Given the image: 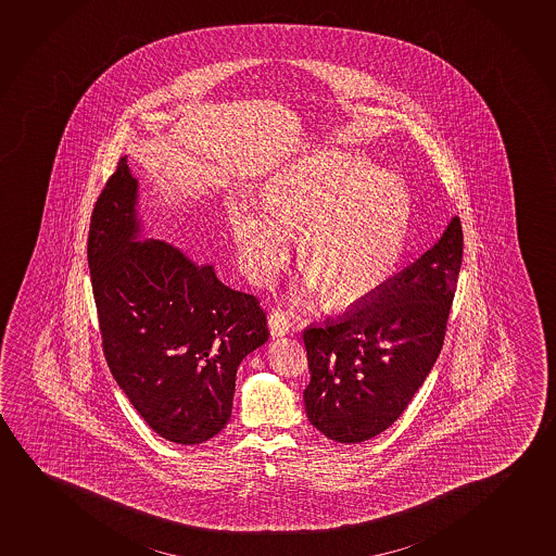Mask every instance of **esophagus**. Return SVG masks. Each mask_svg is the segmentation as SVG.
Returning a JSON list of instances; mask_svg holds the SVG:
<instances>
[{"instance_id":"34e87169","label":"esophagus","mask_w":556,"mask_h":556,"mask_svg":"<svg viewBox=\"0 0 556 556\" xmlns=\"http://www.w3.org/2000/svg\"><path fill=\"white\" fill-rule=\"evenodd\" d=\"M269 332H271V337H282V334H287L290 329V317L285 314L282 309H275L269 314Z\"/></svg>"}]
</instances>
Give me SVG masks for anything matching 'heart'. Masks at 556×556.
<instances>
[{
    "label": "heart",
    "mask_w": 556,
    "mask_h": 556,
    "mask_svg": "<svg viewBox=\"0 0 556 556\" xmlns=\"http://www.w3.org/2000/svg\"><path fill=\"white\" fill-rule=\"evenodd\" d=\"M267 210L237 206L231 227L244 266L269 281L290 252V229H303L300 262L307 289L330 304H350L382 287L402 262L413 201L400 177L357 154L329 151L289 164L260 194Z\"/></svg>",
    "instance_id": "heart-1"
}]
</instances>
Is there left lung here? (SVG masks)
Masks as SVG:
<instances>
[{"label":"left lung","mask_w":556,"mask_h":556,"mask_svg":"<svg viewBox=\"0 0 556 556\" xmlns=\"http://www.w3.org/2000/svg\"><path fill=\"white\" fill-rule=\"evenodd\" d=\"M463 262L459 217L432 249L359 306L304 330L307 419L340 443L384 432L442 352Z\"/></svg>","instance_id":"left-lung-1"}]
</instances>
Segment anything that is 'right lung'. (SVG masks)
I'll use <instances>...</instances> for the list:
<instances>
[{"label":"right lung","instance_id":"right-lung-1","mask_svg":"<svg viewBox=\"0 0 556 556\" xmlns=\"http://www.w3.org/2000/svg\"><path fill=\"white\" fill-rule=\"evenodd\" d=\"M137 181L122 156L97 197L88 264L109 369L156 434L208 442L231 417L242 357L269 337L254 294L166 241L137 242Z\"/></svg>","mask_w":556,"mask_h":556}]
</instances>
